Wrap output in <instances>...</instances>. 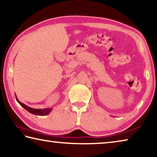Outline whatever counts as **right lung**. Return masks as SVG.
Returning a JSON list of instances; mask_svg holds the SVG:
<instances>
[{"label":"right lung","instance_id":"obj_1","mask_svg":"<svg viewBox=\"0 0 157 157\" xmlns=\"http://www.w3.org/2000/svg\"><path fill=\"white\" fill-rule=\"evenodd\" d=\"M15 96H16V99H17V102L19 103L21 106H22V107L25 109V110H27L28 112H30L31 113L34 114V115H37V116H46L48 114L50 113V111H52V109H33V108H31L30 107H28V106L25 105V104H23V103L21 102L19 100H18V98L17 97V95L15 94Z\"/></svg>","mask_w":157,"mask_h":157}]
</instances>
